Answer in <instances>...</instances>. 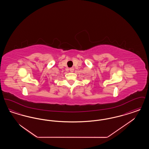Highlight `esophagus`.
Segmentation results:
<instances>
[{
    "instance_id": "34e87169",
    "label": "esophagus",
    "mask_w": 149,
    "mask_h": 149,
    "mask_svg": "<svg viewBox=\"0 0 149 149\" xmlns=\"http://www.w3.org/2000/svg\"><path fill=\"white\" fill-rule=\"evenodd\" d=\"M69 70H70V71H71V72H73L74 70V68H72H72H70V69H69Z\"/></svg>"
}]
</instances>
